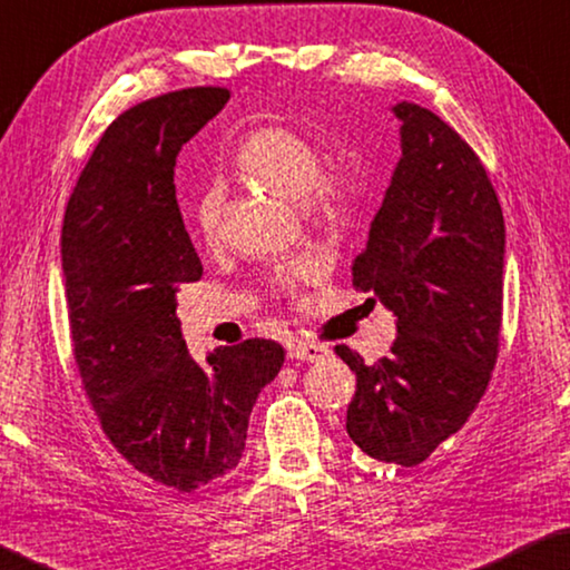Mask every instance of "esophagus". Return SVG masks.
Listing matches in <instances>:
<instances>
[{
	"mask_svg": "<svg viewBox=\"0 0 570 570\" xmlns=\"http://www.w3.org/2000/svg\"><path fill=\"white\" fill-rule=\"evenodd\" d=\"M331 351L328 345H321V343H311V341H294L288 345V358L294 361H306V363H318L326 358Z\"/></svg>",
	"mask_w": 570,
	"mask_h": 570,
	"instance_id": "esophagus-1",
	"label": "esophagus"
}]
</instances>
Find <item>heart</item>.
Returning a JSON list of instances; mask_svg holds the SVG:
<instances>
[{
    "instance_id": "obj_1",
    "label": "heart",
    "mask_w": 570,
    "mask_h": 570,
    "mask_svg": "<svg viewBox=\"0 0 570 570\" xmlns=\"http://www.w3.org/2000/svg\"><path fill=\"white\" fill-rule=\"evenodd\" d=\"M234 167L249 180L298 203L311 219L326 222V225H336L348 215L355 199V177L348 163L328 160L321 165V150L314 138L282 122L256 128L234 153ZM225 209L227 189L219 183L203 187L189 212V222L199 242L209 247L219 244L225 232ZM316 272L318 262L314 256H301L284 264L274 282L284 292H294Z\"/></svg>"
}]
</instances>
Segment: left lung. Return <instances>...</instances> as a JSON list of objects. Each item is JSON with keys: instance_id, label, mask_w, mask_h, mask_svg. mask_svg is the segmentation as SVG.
<instances>
[{"instance_id": "left-lung-1", "label": "left lung", "mask_w": 570, "mask_h": 570, "mask_svg": "<svg viewBox=\"0 0 570 570\" xmlns=\"http://www.w3.org/2000/svg\"><path fill=\"white\" fill-rule=\"evenodd\" d=\"M400 160L353 284L397 316L387 358L355 373L345 430L377 462L417 466L462 430L497 361L504 215L484 165L432 110L400 100Z\"/></svg>"}]
</instances>
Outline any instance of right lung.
<instances>
[{"label":"right lung","instance_id":"add662e5","mask_svg":"<svg viewBox=\"0 0 570 570\" xmlns=\"http://www.w3.org/2000/svg\"><path fill=\"white\" fill-rule=\"evenodd\" d=\"M229 100L185 88L110 122L78 177L61 266L78 373L114 448L145 476L195 492L239 464L252 407L284 348L249 338L195 363L177 292L203 276L175 195V160Z\"/></svg>","mask_w":570,"mask_h":570}]
</instances>
